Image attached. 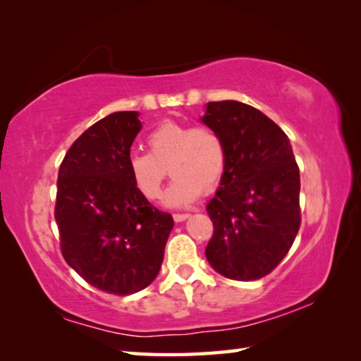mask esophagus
Instances as JSON below:
<instances>
[{
  "instance_id": "1",
  "label": "esophagus",
  "mask_w": 361,
  "mask_h": 361,
  "mask_svg": "<svg viewBox=\"0 0 361 361\" xmlns=\"http://www.w3.org/2000/svg\"><path fill=\"white\" fill-rule=\"evenodd\" d=\"M189 216H191V215H189V213H175L173 219H175L176 223H181V221H185V219H188Z\"/></svg>"
}]
</instances>
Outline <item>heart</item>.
Instances as JSON below:
<instances>
[{
    "mask_svg": "<svg viewBox=\"0 0 361 361\" xmlns=\"http://www.w3.org/2000/svg\"><path fill=\"white\" fill-rule=\"evenodd\" d=\"M146 145L148 152L129 156L132 181L146 199L161 197L167 172L175 178L166 194L172 207L194 202L200 191L210 192L223 178L226 146L212 127L167 121L149 133Z\"/></svg>",
    "mask_w": 361,
    "mask_h": 361,
    "instance_id": "heart-1",
    "label": "heart"
}]
</instances>
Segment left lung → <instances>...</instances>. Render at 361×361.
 Instances as JSON below:
<instances>
[{
	"mask_svg": "<svg viewBox=\"0 0 361 361\" xmlns=\"http://www.w3.org/2000/svg\"><path fill=\"white\" fill-rule=\"evenodd\" d=\"M221 135L226 169L207 212L210 266L232 280H258L288 253L301 224L299 169L280 127L235 100L210 102L200 119Z\"/></svg>",
	"mask_w": 361,
	"mask_h": 361,
	"instance_id": "left-lung-1",
	"label": "left lung"
}]
</instances>
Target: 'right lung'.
<instances>
[{
  "label": "right lung",
  "instance_id": "obj_1",
  "mask_svg": "<svg viewBox=\"0 0 361 361\" xmlns=\"http://www.w3.org/2000/svg\"><path fill=\"white\" fill-rule=\"evenodd\" d=\"M142 122L118 111L90 126L63 157L56 221L65 261L85 282L126 296L157 277L173 228L133 185L130 146Z\"/></svg>",
  "mask_w": 361,
  "mask_h": 361
}]
</instances>
